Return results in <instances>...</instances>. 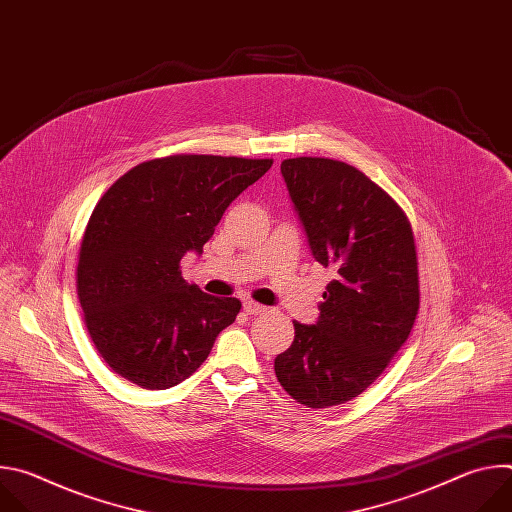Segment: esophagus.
Listing matches in <instances>:
<instances>
[{
  "label": "esophagus",
  "mask_w": 512,
  "mask_h": 512,
  "mask_svg": "<svg viewBox=\"0 0 512 512\" xmlns=\"http://www.w3.org/2000/svg\"><path fill=\"white\" fill-rule=\"evenodd\" d=\"M243 308H245V312H247V314H253V316L267 312V308H265V306H261V304H257V302H245V304H243Z\"/></svg>",
  "instance_id": "1"
}]
</instances>
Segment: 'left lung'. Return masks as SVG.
<instances>
[{
	"label": "left lung",
	"mask_w": 512,
	"mask_h": 512,
	"mask_svg": "<svg viewBox=\"0 0 512 512\" xmlns=\"http://www.w3.org/2000/svg\"><path fill=\"white\" fill-rule=\"evenodd\" d=\"M281 176L326 285L316 324L294 322L275 375L298 403L324 409L371 387L405 344L417 310L413 231L399 204L354 166L328 158L281 162Z\"/></svg>",
	"instance_id": "obj_1"
}]
</instances>
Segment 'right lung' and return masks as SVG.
Instances as JSON below:
<instances>
[{"instance_id": "add662e5", "label": "right lung", "mask_w": 512, "mask_h": 512, "mask_svg": "<svg viewBox=\"0 0 512 512\" xmlns=\"http://www.w3.org/2000/svg\"><path fill=\"white\" fill-rule=\"evenodd\" d=\"M273 160L172 156L121 176L95 206L77 267L87 330L109 367L141 389H170L208 358L241 310L182 277L229 204Z\"/></svg>"}]
</instances>
